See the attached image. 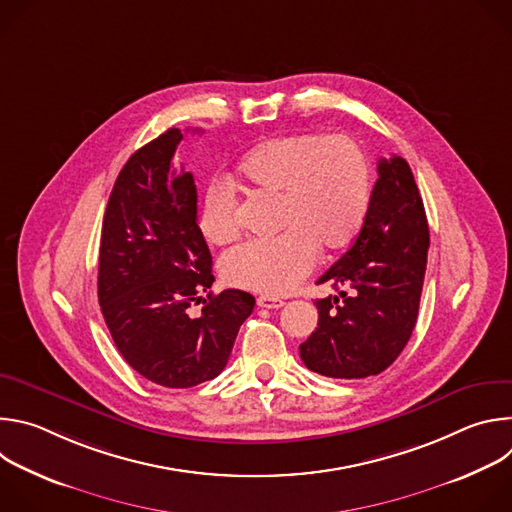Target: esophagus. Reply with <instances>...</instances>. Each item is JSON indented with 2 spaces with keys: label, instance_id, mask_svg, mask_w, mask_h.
<instances>
[{
  "label": "esophagus",
  "instance_id": "esophagus-1",
  "mask_svg": "<svg viewBox=\"0 0 512 512\" xmlns=\"http://www.w3.org/2000/svg\"><path fill=\"white\" fill-rule=\"evenodd\" d=\"M257 306L259 308H267V310H279V308L285 306V302L279 300V298H273V296H259L257 298Z\"/></svg>",
  "mask_w": 512,
  "mask_h": 512
}]
</instances>
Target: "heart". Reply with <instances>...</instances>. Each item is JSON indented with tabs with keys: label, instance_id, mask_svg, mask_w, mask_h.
Segmentation results:
<instances>
[{
	"label": "heart",
	"instance_id": "obj_1",
	"mask_svg": "<svg viewBox=\"0 0 512 512\" xmlns=\"http://www.w3.org/2000/svg\"><path fill=\"white\" fill-rule=\"evenodd\" d=\"M241 172L253 192L279 200L275 227L283 233L229 251L223 275L231 285L267 296L296 289L314 271L318 247H344L369 208V164L346 135L273 137L245 158ZM200 229L216 245L231 243L239 235V200L229 186L208 188Z\"/></svg>",
	"mask_w": 512,
	"mask_h": 512
}]
</instances>
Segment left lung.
Segmentation results:
<instances>
[{"label": "left lung", "mask_w": 512, "mask_h": 512, "mask_svg": "<svg viewBox=\"0 0 512 512\" xmlns=\"http://www.w3.org/2000/svg\"><path fill=\"white\" fill-rule=\"evenodd\" d=\"M369 210L350 249L318 279L346 287L316 300L318 328L300 344L306 367L364 379L395 362L417 322L429 227L409 164L381 158Z\"/></svg>", "instance_id": "1"}]
</instances>
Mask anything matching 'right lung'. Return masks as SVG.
Here are the masks:
<instances>
[{"mask_svg":"<svg viewBox=\"0 0 512 512\" xmlns=\"http://www.w3.org/2000/svg\"><path fill=\"white\" fill-rule=\"evenodd\" d=\"M182 131L139 148L119 172L103 216L99 304L111 338L148 381L188 389L221 375L255 298L214 296L212 257L196 216V186L176 168ZM209 291V300L199 294ZM203 302L198 317L189 314Z\"/></svg>","mask_w":512,"mask_h":512,"instance_id":"1","label":"right lung"}]
</instances>
